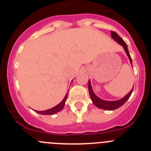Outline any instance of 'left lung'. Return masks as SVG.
I'll return each instance as SVG.
<instances>
[{"label":"left lung","instance_id":"obj_1","mask_svg":"<svg viewBox=\"0 0 151 151\" xmlns=\"http://www.w3.org/2000/svg\"><path fill=\"white\" fill-rule=\"evenodd\" d=\"M111 36H112V38L115 40V41H116L119 44H120L121 45L123 46L125 53L127 54L128 57H129V60H130L131 62V64L132 65V58H131V56L130 54H129V50H128V47H127V45H126V43H125V41L122 40V38H121L120 37H119V35L116 32H113V31H112L111 32ZM88 90H89V94H90L91 98L93 104H94L96 106H97L98 108H101V109L106 110H113L117 109V108L120 107L121 106H122V105H123L126 101H127V100L129 99V97H130L131 94H132V93L133 91V88H132V91L129 92L127 95L125 96V97H124L123 98H122L121 100H119V101H104V100L101 99V98H99V97H97V96L94 94V93L93 92V90H92L90 81L88 82Z\"/></svg>","mask_w":151,"mask_h":151}]
</instances>
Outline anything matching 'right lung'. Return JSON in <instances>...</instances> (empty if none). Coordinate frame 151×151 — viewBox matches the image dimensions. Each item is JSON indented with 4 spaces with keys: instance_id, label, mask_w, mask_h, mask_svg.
<instances>
[{
    "instance_id": "add662e5",
    "label": "right lung",
    "mask_w": 151,
    "mask_h": 151,
    "mask_svg": "<svg viewBox=\"0 0 151 151\" xmlns=\"http://www.w3.org/2000/svg\"><path fill=\"white\" fill-rule=\"evenodd\" d=\"M67 98V94H66L65 97L63 98L62 101L59 104L57 105L54 107L51 108V109H49V110H44V111H36L37 113H40V114H43V115H53V114H55V113H58L60 110H63V108L64 105H65V102H66V100Z\"/></svg>"
}]
</instances>
